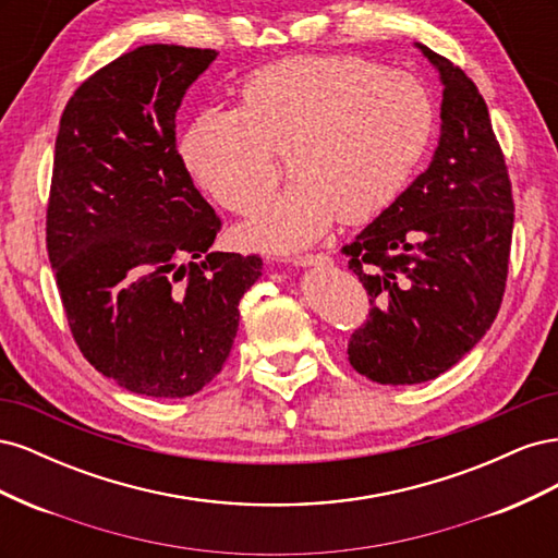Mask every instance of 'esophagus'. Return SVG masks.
Returning a JSON list of instances; mask_svg holds the SVG:
<instances>
[{
    "mask_svg": "<svg viewBox=\"0 0 558 558\" xmlns=\"http://www.w3.org/2000/svg\"><path fill=\"white\" fill-rule=\"evenodd\" d=\"M330 258L326 253H305V256H295L293 263L300 267H312V265H326Z\"/></svg>",
    "mask_w": 558,
    "mask_h": 558,
    "instance_id": "34e87169",
    "label": "esophagus"
}]
</instances>
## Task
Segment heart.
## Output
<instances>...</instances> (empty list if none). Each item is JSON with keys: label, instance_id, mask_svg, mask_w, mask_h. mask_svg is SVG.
Listing matches in <instances>:
<instances>
[{"label": "heart", "instance_id": "1", "mask_svg": "<svg viewBox=\"0 0 558 558\" xmlns=\"http://www.w3.org/2000/svg\"><path fill=\"white\" fill-rule=\"evenodd\" d=\"M242 107L202 113L183 160L223 207L248 214L272 191L286 150L293 181L251 218L244 238L300 248L337 216L367 221L400 195L435 128L424 83L351 56H300L242 83Z\"/></svg>", "mask_w": 558, "mask_h": 558}]
</instances>
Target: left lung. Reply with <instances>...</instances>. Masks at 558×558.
Instances as JSON below:
<instances>
[{"label": "left lung", "instance_id": "1", "mask_svg": "<svg viewBox=\"0 0 558 558\" xmlns=\"http://www.w3.org/2000/svg\"><path fill=\"white\" fill-rule=\"evenodd\" d=\"M445 83L433 162L342 253L369 295L349 363L377 384L447 373L492 328L508 281L514 199L484 97L416 44Z\"/></svg>", "mask_w": 558, "mask_h": 558}]
</instances>
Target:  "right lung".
<instances>
[{"label":"right lung","mask_w":558,"mask_h":558,"mask_svg":"<svg viewBox=\"0 0 558 558\" xmlns=\"http://www.w3.org/2000/svg\"><path fill=\"white\" fill-rule=\"evenodd\" d=\"M216 56L140 46L83 81L60 118L48 260L83 356L140 396L185 398L221 373L260 277L256 253L209 251L221 218L177 148L181 99Z\"/></svg>","instance_id":"add662e5"}]
</instances>
